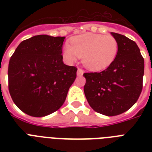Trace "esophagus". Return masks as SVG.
<instances>
[{
  "label": "esophagus",
  "mask_w": 152,
  "mask_h": 152,
  "mask_svg": "<svg viewBox=\"0 0 152 152\" xmlns=\"http://www.w3.org/2000/svg\"><path fill=\"white\" fill-rule=\"evenodd\" d=\"M83 69H78V70H77V76H83Z\"/></svg>",
  "instance_id": "obj_1"
}]
</instances>
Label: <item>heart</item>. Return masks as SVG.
<instances>
[{
  "mask_svg": "<svg viewBox=\"0 0 152 152\" xmlns=\"http://www.w3.org/2000/svg\"><path fill=\"white\" fill-rule=\"evenodd\" d=\"M118 52V42L112 35L86 33L72 37L64 46L63 54L69 63L82 58L88 70L100 72L110 66Z\"/></svg>",
  "mask_w": 152,
  "mask_h": 152,
  "instance_id": "heart-1",
  "label": "heart"
}]
</instances>
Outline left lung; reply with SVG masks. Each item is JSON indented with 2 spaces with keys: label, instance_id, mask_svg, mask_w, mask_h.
<instances>
[{
  "label": "left lung",
  "instance_id": "8db88e82",
  "mask_svg": "<svg viewBox=\"0 0 152 152\" xmlns=\"http://www.w3.org/2000/svg\"><path fill=\"white\" fill-rule=\"evenodd\" d=\"M118 42V52L110 66L100 72H86L83 88L91 107L106 116L129 110L143 88L144 60L137 43L122 34L111 32Z\"/></svg>",
  "mask_w": 152,
  "mask_h": 152
}]
</instances>
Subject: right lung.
Here are the masks:
<instances>
[{
  "mask_svg": "<svg viewBox=\"0 0 152 152\" xmlns=\"http://www.w3.org/2000/svg\"><path fill=\"white\" fill-rule=\"evenodd\" d=\"M64 38L35 35L23 41L11 57L8 90L14 103L28 115L57 111L76 80L77 69L62 61Z\"/></svg>",
  "mask_w": 152,
  "mask_h": 152,
  "instance_id": "right-lung-1",
  "label": "right lung"
}]
</instances>
